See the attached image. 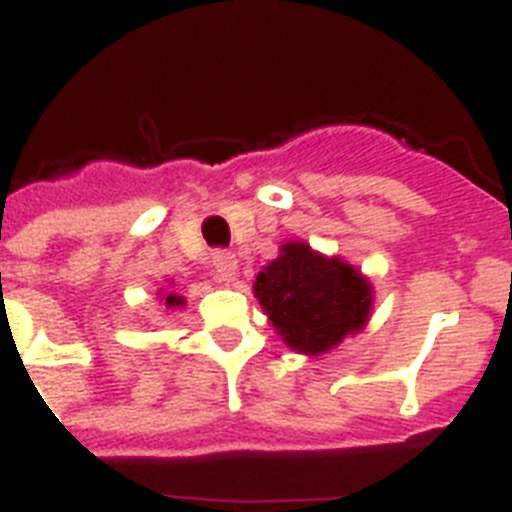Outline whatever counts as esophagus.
I'll use <instances>...</instances> for the list:
<instances>
[{"instance_id": "esophagus-1", "label": "esophagus", "mask_w": 512, "mask_h": 512, "mask_svg": "<svg viewBox=\"0 0 512 512\" xmlns=\"http://www.w3.org/2000/svg\"><path fill=\"white\" fill-rule=\"evenodd\" d=\"M212 266L220 274V279L230 282L235 277V271H238V259H235V253L230 251H215L212 253Z\"/></svg>"}]
</instances>
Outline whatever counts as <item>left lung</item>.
I'll return each mask as SVG.
<instances>
[{
  "label": "left lung",
  "instance_id": "8db88e82",
  "mask_svg": "<svg viewBox=\"0 0 512 512\" xmlns=\"http://www.w3.org/2000/svg\"><path fill=\"white\" fill-rule=\"evenodd\" d=\"M253 292L284 343L310 356L359 333L374 302L372 284L359 269L302 241L282 243L277 259L259 271Z\"/></svg>",
  "mask_w": 512,
  "mask_h": 512
}]
</instances>
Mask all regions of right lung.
<instances>
[{"label": "right lung", "instance_id": "right-lung-1", "mask_svg": "<svg viewBox=\"0 0 512 512\" xmlns=\"http://www.w3.org/2000/svg\"><path fill=\"white\" fill-rule=\"evenodd\" d=\"M182 305H184V297L174 295V292H171V295H166V307H182Z\"/></svg>", "mask_w": 512, "mask_h": 512}]
</instances>
